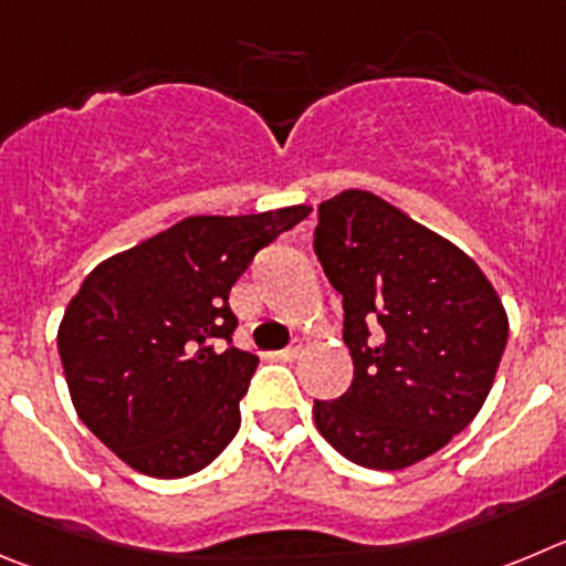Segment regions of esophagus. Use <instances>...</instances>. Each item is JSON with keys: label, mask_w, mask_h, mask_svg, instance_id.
Returning <instances> with one entry per match:
<instances>
[{"label": "esophagus", "mask_w": 566, "mask_h": 566, "mask_svg": "<svg viewBox=\"0 0 566 566\" xmlns=\"http://www.w3.org/2000/svg\"><path fill=\"white\" fill-rule=\"evenodd\" d=\"M301 355V343H295V346H287V348H282V352H276V360H282V363H290V360H295V357Z\"/></svg>", "instance_id": "1"}]
</instances>
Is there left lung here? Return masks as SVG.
<instances>
[{"mask_svg": "<svg viewBox=\"0 0 566 566\" xmlns=\"http://www.w3.org/2000/svg\"><path fill=\"white\" fill-rule=\"evenodd\" d=\"M315 253L343 295L355 379L315 402L321 436L357 467L424 461L483 408L509 315L478 262L366 189L318 206Z\"/></svg>", "mask_w": 566, "mask_h": 566, "instance_id": "left-lung-1", "label": "left lung"}]
</instances>
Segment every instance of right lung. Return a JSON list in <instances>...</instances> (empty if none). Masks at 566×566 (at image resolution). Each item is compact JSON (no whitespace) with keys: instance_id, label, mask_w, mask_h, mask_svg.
Returning <instances> with one entry per match:
<instances>
[{"instance_id":"obj_1","label":"right lung","mask_w":566,"mask_h":566,"mask_svg":"<svg viewBox=\"0 0 566 566\" xmlns=\"http://www.w3.org/2000/svg\"><path fill=\"white\" fill-rule=\"evenodd\" d=\"M310 211L184 218L88 273L57 326V352L77 416L119 461L172 480L229 447L259 363L218 343L237 326L231 284Z\"/></svg>"}]
</instances>
